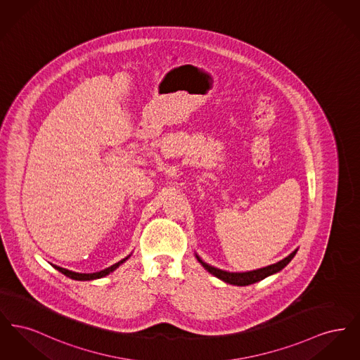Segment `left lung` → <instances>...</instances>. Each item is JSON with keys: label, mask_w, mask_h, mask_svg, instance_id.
Instances as JSON below:
<instances>
[{"label": "left lung", "mask_w": 360, "mask_h": 360, "mask_svg": "<svg viewBox=\"0 0 360 360\" xmlns=\"http://www.w3.org/2000/svg\"><path fill=\"white\" fill-rule=\"evenodd\" d=\"M295 254H297V250L292 251L289 257L282 259L278 263L270 264V266L263 267V269H257V270H254V271H247V273H229V271H224V270H220V269H216L213 266L206 264L205 262H202L198 257H197V259L204 266L205 270H207L210 274L220 278L224 282L231 283V285H238V286H248L251 283H255V282H259V281L267 278L269 275H273L275 273H278V271H281L285 266L289 264V262L294 257Z\"/></svg>", "instance_id": "left-lung-1"}]
</instances>
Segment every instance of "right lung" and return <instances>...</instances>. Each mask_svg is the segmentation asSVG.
<instances>
[{"instance_id":"right-lung-1","label":"right lung","mask_w":360,"mask_h":360,"mask_svg":"<svg viewBox=\"0 0 360 360\" xmlns=\"http://www.w3.org/2000/svg\"><path fill=\"white\" fill-rule=\"evenodd\" d=\"M131 257V255H129ZM125 257V259H122L120 262H117V263H115L113 266H110V267H108V269H105L103 271H98V273H93V274H81V273H74V271H70V270H66V269H62V267H59V266H53L58 271H60L62 274L66 275V276H69L71 279H75V281H91V279H98V278H103L105 275L110 274L112 271H115L119 266H120L121 263H124L128 257Z\"/></svg>"}]
</instances>
